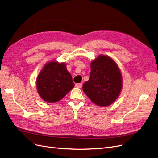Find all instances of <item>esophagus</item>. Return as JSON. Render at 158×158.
Instances as JSON below:
<instances>
[{
	"label": "esophagus",
	"instance_id": "obj_1",
	"mask_svg": "<svg viewBox=\"0 0 158 158\" xmlns=\"http://www.w3.org/2000/svg\"><path fill=\"white\" fill-rule=\"evenodd\" d=\"M82 85H83V84L81 83H76L75 85V86H76V87H77V88H81V87H82Z\"/></svg>",
	"mask_w": 158,
	"mask_h": 158
}]
</instances>
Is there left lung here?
Returning <instances> with one entry per match:
<instances>
[{"instance_id":"obj_1","label":"left lung","mask_w":158,"mask_h":158,"mask_svg":"<svg viewBox=\"0 0 158 158\" xmlns=\"http://www.w3.org/2000/svg\"><path fill=\"white\" fill-rule=\"evenodd\" d=\"M90 68V78L83 85L84 93L96 105L107 106L112 104L122 87L118 65L110 57L100 55L91 63Z\"/></svg>"}]
</instances>
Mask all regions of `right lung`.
I'll return each mask as SVG.
<instances>
[{
	"mask_svg": "<svg viewBox=\"0 0 158 158\" xmlns=\"http://www.w3.org/2000/svg\"><path fill=\"white\" fill-rule=\"evenodd\" d=\"M74 86L71 74L64 63L51 62L46 64L37 79L38 93L44 101L56 102Z\"/></svg>",
	"mask_w": 158,
	"mask_h": 158,
	"instance_id": "add662e5",
	"label": "right lung"
}]
</instances>
